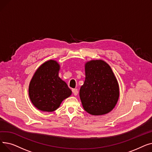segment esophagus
<instances>
[{"label":"esophagus","mask_w":152,"mask_h":152,"mask_svg":"<svg viewBox=\"0 0 152 152\" xmlns=\"http://www.w3.org/2000/svg\"><path fill=\"white\" fill-rule=\"evenodd\" d=\"M72 91H73V94L75 95V96H76V95H77V94H78L77 89H74L72 90Z\"/></svg>","instance_id":"obj_1"}]
</instances>
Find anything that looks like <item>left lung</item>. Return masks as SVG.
Listing matches in <instances>:
<instances>
[{"mask_svg":"<svg viewBox=\"0 0 152 152\" xmlns=\"http://www.w3.org/2000/svg\"><path fill=\"white\" fill-rule=\"evenodd\" d=\"M85 75L79 91L84 110L95 116L108 113L119 97V84L112 69L105 61L92 60L85 63Z\"/></svg>","mask_w":152,"mask_h":152,"instance_id":"8db88e82","label":"left lung"}]
</instances>
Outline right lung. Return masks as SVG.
<instances>
[{"label":"right lung","instance_id":"1","mask_svg":"<svg viewBox=\"0 0 152 152\" xmlns=\"http://www.w3.org/2000/svg\"><path fill=\"white\" fill-rule=\"evenodd\" d=\"M59 63L50 60L44 62L34 73L29 85V96L39 110L52 112L72 94L66 83L58 76Z\"/></svg>","mask_w":152,"mask_h":152}]
</instances>
